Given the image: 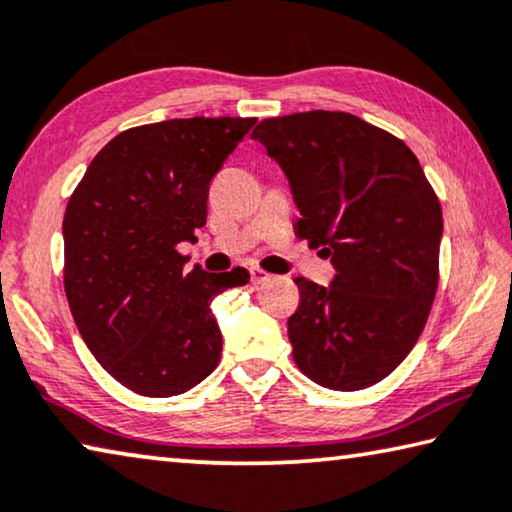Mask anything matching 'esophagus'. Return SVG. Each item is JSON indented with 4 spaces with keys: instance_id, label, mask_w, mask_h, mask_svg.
I'll return each mask as SVG.
<instances>
[{
    "instance_id": "34e87169",
    "label": "esophagus",
    "mask_w": 512,
    "mask_h": 512,
    "mask_svg": "<svg viewBox=\"0 0 512 512\" xmlns=\"http://www.w3.org/2000/svg\"><path fill=\"white\" fill-rule=\"evenodd\" d=\"M249 274H251V283H254V286H258V283L270 281V274H267L265 270H261V267H251Z\"/></svg>"
}]
</instances>
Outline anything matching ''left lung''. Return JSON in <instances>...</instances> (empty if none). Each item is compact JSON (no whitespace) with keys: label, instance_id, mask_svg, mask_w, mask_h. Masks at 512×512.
I'll use <instances>...</instances> for the list:
<instances>
[{"label":"left lung","instance_id":"obj_1","mask_svg":"<svg viewBox=\"0 0 512 512\" xmlns=\"http://www.w3.org/2000/svg\"><path fill=\"white\" fill-rule=\"evenodd\" d=\"M251 139L288 178L300 238L322 247L336 270L329 286L295 279V364L325 389L371 387L410 355L435 300L437 196L410 148L359 116H279L258 123Z\"/></svg>","mask_w":512,"mask_h":512}]
</instances>
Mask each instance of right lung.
<instances>
[{
    "mask_svg": "<svg viewBox=\"0 0 512 512\" xmlns=\"http://www.w3.org/2000/svg\"><path fill=\"white\" fill-rule=\"evenodd\" d=\"M256 119H171L116 135L93 157L64 215V286L100 366L151 398L215 371L222 332L212 297L249 272H185L176 245L206 226L208 187Z\"/></svg>",
    "mask_w": 512,
    "mask_h": 512,
    "instance_id": "add662e5",
    "label": "right lung"
}]
</instances>
